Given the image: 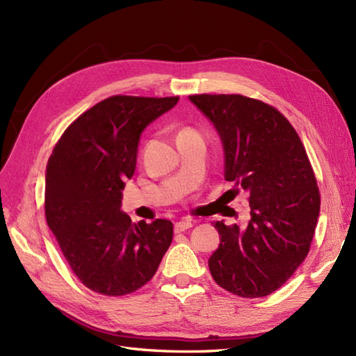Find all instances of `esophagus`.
Masks as SVG:
<instances>
[{
  "instance_id": "1",
  "label": "esophagus",
  "mask_w": 356,
  "mask_h": 356,
  "mask_svg": "<svg viewBox=\"0 0 356 356\" xmlns=\"http://www.w3.org/2000/svg\"><path fill=\"white\" fill-rule=\"evenodd\" d=\"M191 227H193V224H191L190 220H181V221H178L175 224V232L177 233H182V232H186V230H188Z\"/></svg>"
}]
</instances>
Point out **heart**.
Instances as JSON below:
<instances>
[{
    "mask_svg": "<svg viewBox=\"0 0 356 356\" xmlns=\"http://www.w3.org/2000/svg\"><path fill=\"white\" fill-rule=\"evenodd\" d=\"M186 131H193V129H184V131H181V132H186Z\"/></svg>",
    "mask_w": 356,
    "mask_h": 356,
    "instance_id": "1",
    "label": "heart"
}]
</instances>
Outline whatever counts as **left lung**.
Segmentation results:
<instances>
[{"mask_svg":"<svg viewBox=\"0 0 356 356\" xmlns=\"http://www.w3.org/2000/svg\"><path fill=\"white\" fill-rule=\"evenodd\" d=\"M217 127L224 147V178L243 190L251 208L246 227L215 222L220 246L209 270L229 293L257 298L281 288L306 258L321 195L306 148L275 106L243 95H190Z\"/></svg>","mask_w":356,"mask_h":356,"instance_id":"8db88e82","label":"left lung"}]
</instances>
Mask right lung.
<instances>
[{
    "label": "right lung",
    "instance_id": "1",
    "mask_svg": "<svg viewBox=\"0 0 356 356\" xmlns=\"http://www.w3.org/2000/svg\"><path fill=\"white\" fill-rule=\"evenodd\" d=\"M178 99L110 96L75 118L53 148L46 220L71 270L95 293H135L156 275L174 239L170 221L132 222L120 207L141 132Z\"/></svg>",
    "mask_w": 356,
    "mask_h": 356
}]
</instances>
